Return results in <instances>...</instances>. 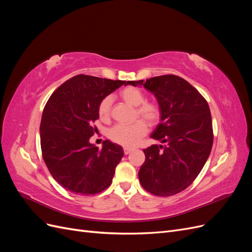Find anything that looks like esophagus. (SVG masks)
Segmentation results:
<instances>
[{"instance_id":"obj_1","label":"esophagus","mask_w":252,"mask_h":252,"mask_svg":"<svg viewBox=\"0 0 252 252\" xmlns=\"http://www.w3.org/2000/svg\"><path fill=\"white\" fill-rule=\"evenodd\" d=\"M132 150H133L132 148H129V147H124V154L127 156V155L130 154V152H131Z\"/></svg>"}]
</instances>
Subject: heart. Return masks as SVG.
Masks as SVG:
<instances>
[{
  "mask_svg": "<svg viewBox=\"0 0 252 252\" xmlns=\"http://www.w3.org/2000/svg\"><path fill=\"white\" fill-rule=\"evenodd\" d=\"M120 96L129 105L136 107V117L142 118L149 125H155L161 119V107L156 102L146 101L143 91L136 87L128 86L120 91ZM111 96H105L98 104V117L102 121H108L111 110ZM144 121H136L131 125H116L109 132L108 138L117 144L126 147L134 146L139 140L147 133V125Z\"/></svg>",
  "mask_w": 252,
  "mask_h": 252,
  "instance_id": "1",
  "label": "heart"
}]
</instances>
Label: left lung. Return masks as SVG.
I'll return each instance as SVG.
<instances>
[{
  "instance_id": "obj_1",
  "label": "left lung",
  "mask_w": 252,
  "mask_h": 252,
  "mask_svg": "<svg viewBox=\"0 0 252 252\" xmlns=\"http://www.w3.org/2000/svg\"><path fill=\"white\" fill-rule=\"evenodd\" d=\"M128 84L143 85L157 97L161 122L151 138L166 143L143 150L141 185L155 195L177 194L196 179L210 155L213 131L208 103L186 80L174 74Z\"/></svg>"
}]
</instances>
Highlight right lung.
I'll use <instances>...</instances> for the list:
<instances>
[{"label":"right lung","mask_w":252,"mask_h":252,"mask_svg":"<svg viewBox=\"0 0 252 252\" xmlns=\"http://www.w3.org/2000/svg\"><path fill=\"white\" fill-rule=\"evenodd\" d=\"M127 84L78 74L63 83L45 105L40 126L43 159L65 189L90 195L110 186L123 149L108 140L98 149L89 139L97 130L94 123L98 104Z\"/></svg>","instance_id":"add662e5"}]
</instances>
